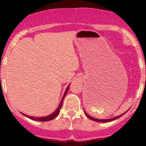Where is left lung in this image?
Masks as SVG:
<instances>
[{
  "mask_svg": "<svg viewBox=\"0 0 146 146\" xmlns=\"http://www.w3.org/2000/svg\"><path fill=\"white\" fill-rule=\"evenodd\" d=\"M126 112L123 113V114H121V115L117 116V117H114V118H111V119H95V118H94V117H91V116H90L89 114H87L86 111H85V115H86V117H88V118H89L90 119H91V120H92V121H98V122H110V121H114V120H115V119L119 118V117H121V116H123L124 114H126Z\"/></svg>",
  "mask_w": 146,
  "mask_h": 146,
  "instance_id": "left-lung-1",
  "label": "left lung"
}]
</instances>
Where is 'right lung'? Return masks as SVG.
Here are the masks:
<instances>
[{"label":"right lung","mask_w":146,"mask_h":146,"mask_svg":"<svg viewBox=\"0 0 146 146\" xmlns=\"http://www.w3.org/2000/svg\"><path fill=\"white\" fill-rule=\"evenodd\" d=\"M70 84H69L68 86L67 87V88L66 89V90H65V92L64 94V96H63L62 99H61V102H60L59 105H58V107H57L56 110H55V111H54V112L52 113V114H49V115L48 116H46V117H32V116H29V115H26V114H23V113H22V114H23L24 116H25V117H27V118L32 119V120H35V121H50V120H52V119H54V118H56V117L58 116V113L60 112V110H61V106H62V104H63V101H64V99L65 98V96L66 95V94H67L68 91V89H69V86H70Z\"/></svg>","instance_id":"1"}]
</instances>
